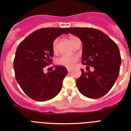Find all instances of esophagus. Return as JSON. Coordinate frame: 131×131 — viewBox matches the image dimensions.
<instances>
[{
  "label": "esophagus",
  "instance_id": "obj_1",
  "mask_svg": "<svg viewBox=\"0 0 131 131\" xmlns=\"http://www.w3.org/2000/svg\"><path fill=\"white\" fill-rule=\"evenodd\" d=\"M67 71H68V72H69V73H70V72L72 71V69H70V68H67Z\"/></svg>",
  "mask_w": 131,
  "mask_h": 131
}]
</instances>
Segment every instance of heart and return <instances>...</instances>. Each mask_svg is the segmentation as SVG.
<instances>
[{"label":"heart","mask_w":131,"mask_h":131,"mask_svg":"<svg viewBox=\"0 0 131 131\" xmlns=\"http://www.w3.org/2000/svg\"><path fill=\"white\" fill-rule=\"evenodd\" d=\"M69 40L72 44L73 43L74 41L77 39L75 36H70ZM52 50L54 53H57L58 52V39H55L52 43ZM78 57L76 55L73 56H62L61 57L58 58L56 60V63L58 65L64 66L65 67L71 68L73 67L75 64L78 62Z\"/></svg>","instance_id":"obj_1"}]
</instances>
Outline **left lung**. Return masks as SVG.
Wrapping results in <instances>:
<instances>
[{
    "instance_id": "1",
    "label": "left lung",
    "mask_w": 131,
    "mask_h": 131,
    "mask_svg": "<svg viewBox=\"0 0 131 131\" xmlns=\"http://www.w3.org/2000/svg\"><path fill=\"white\" fill-rule=\"evenodd\" d=\"M67 31L82 41V63L94 68L93 71L81 69L82 75L76 80L79 91L90 99L103 96L119 75L121 56L118 45L106 34L95 28H67Z\"/></svg>"
}]
</instances>
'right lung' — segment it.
I'll use <instances>...</instances> for the list:
<instances>
[{
	"label": "right lung",
	"mask_w": 131,
	"mask_h": 131,
	"mask_svg": "<svg viewBox=\"0 0 131 131\" xmlns=\"http://www.w3.org/2000/svg\"><path fill=\"white\" fill-rule=\"evenodd\" d=\"M67 28H43L37 30L19 44L13 60L16 81L26 95L36 101L55 97L61 90L68 71L65 67L56 66L44 73V68L52 62V43ZM53 69V67H52Z\"/></svg>",
	"instance_id": "obj_1"
}]
</instances>
